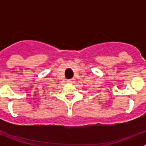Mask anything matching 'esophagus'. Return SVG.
<instances>
[{"instance_id": "34e87169", "label": "esophagus", "mask_w": 146, "mask_h": 146, "mask_svg": "<svg viewBox=\"0 0 146 146\" xmlns=\"http://www.w3.org/2000/svg\"><path fill=\"white\" fill-rule=\"evenodd\" d=\"M67 82H69V83H72V82H74V79H69V80H67Z\"/></svg>"}]
</instances>
